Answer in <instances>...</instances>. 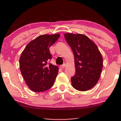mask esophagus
Masks as SVG:
<instances>
[{
  "label": "esophagus",
  "instance_id": "1",
  "mask_svg": "<svg viewBox=\"0 0 121 121\" xmlns=\"http://www.w3.org/2000/svg\"><path fill=\"white\" fill-rule=\"evenodd\" d=\"M65 66H66V64H64L63 65H61V66H60V68H61V69H64Z\"/></svg>",
  "mask_w": 121,
  "mask_h": 121
}]
</instances>
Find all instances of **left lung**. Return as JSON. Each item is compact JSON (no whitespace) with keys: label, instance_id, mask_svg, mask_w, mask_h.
Segmentation results:
<instances>
[{"label":"left lung","instance_id":"left-lung-1","mask_svg":"<svg viewBox=\"0 0 121 121\" xmlns=\"http://www.w3.org/2000/svg\"><path fill=\"white\" fill-rule=\"evenodd\" d=\"M66 42L73 51L76 73L71 77L72 85L80 91L93 88L100 77L103 59L92 40L82 34H64Z\"/></svg>","mask_w":121,"mask_h":121}]
</instances>
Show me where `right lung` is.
I'll return each instance as SVG.
<instances>
[{
  "mask_svg": "<svg viewBox=\"0 0 121 121\" xmlns=\"http://www.w3.org/2000/svg\"><path fill=\"white\" fill-rule=\"evenodd\" d=\"M60 36L40 35L30 41L22 53L19 60L21 73L29 88L35 92L46 91L55 82L59 68L48 63L52 59L49 49Z\"/></svg>",
  "mask_w": 121,
  "mask_h": 121,
  "instance_id": "obj_1",
  "label": "right lung"
}]
</instances>
